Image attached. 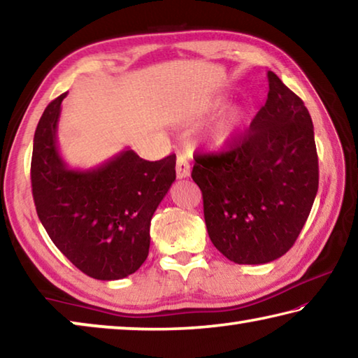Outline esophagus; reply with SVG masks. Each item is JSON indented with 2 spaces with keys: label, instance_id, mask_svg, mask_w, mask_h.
<instances>
[{
  "label": "esophagus",
  "instance_id": "34e87169",
  "mask_svg": "<svg viewBox=\"0 0 358 358\" xmlns=\"http://www.w3.org/2000/svg\"><path fill=\"white\" fill-rule=\"evenodd\" d=\"M191 175V166L185 156H178L177 161V178H187Z\"/></svg>",
  "mask_w": 358,
  "mask_h": 358
}]
</instances>
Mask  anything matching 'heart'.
<instances>
[{"label":"heart","instance_id":"obj_1","mask_svg":"<svg viewBox=\"0 0 358 358\" xmlns=\"http://www.w3.org/2000/svg\"><path fill=\"white\" fill-rule=\"evenodd\" d=\"M222 102H216L213 110H220ZM250 126V112L245 107H234L224 115L213 131V145L216 148L224 150L237 143Z\"/></svg>","mask_w":358,"mask_h":358}]
</instances>
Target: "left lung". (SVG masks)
<instances>
[{"label": "left lung", "mask_w": 358, "mask_h": 358, "mask_svg": "<svg viewBox=\"0 0 358 358\" xmlns=\"http://www.w3.org/2000/svg\"><path fill=\"white\" fill-rule=\"evenodd\" d=\"M268 98L227 151L194 157L208 237L235 264L286 254L310 216L319 186L314 128L303 101L268 71Z\"/></svg>", "instance_id": "obj_1"}]
</instances>
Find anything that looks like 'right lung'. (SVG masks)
I'll return each mask as SVG.
<instances>
[{
  "label": "right lung",
  "mask_w": 358,
  "mask_h": 358,
  "mask_svg": "<svg viewBox=\"0 0 358 358\" xmlns=\"http://www.w3.org/2000/svg\"><path fill=\"white\" fill-rule=\"evenodd\" d=\"M66 94L47 106L34 132L36 211L48 237L78 270L94 280H121L148 256L151 217L175 181L177 157L151 162L126 148L96 167H69L57 138Z\"/></svg>",
  "instance_id": "obj_1"
}]
</instances>
